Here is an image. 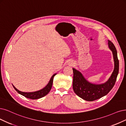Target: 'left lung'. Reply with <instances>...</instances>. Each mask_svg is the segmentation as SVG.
I'll use <instances>...</instances> for the list:
<instances>
[{"instance_id": "1", "label": "left lung", "mask_w": 126, "mask_h": 126, "mask_svg": "<svg viewBox=\"0 0 126 126\" xmlns=\"http://www.w3.org/2000/svg\"><path fill=\"white\" fill-rule=\"evenodd\" d=\"M108 44L113 54L115 68L111 77L105 83L92 84L87 81L79 72L73 68V90L78 96L86 101H93L101 98L108 94L115 85L119 72V61L114 45L110 40H109Z\"/></svg>"}]
</instances>
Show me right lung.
<instances>
[{"instance_id": "obj_1", "label": "right lung", "mask_w": 126, "mask_h": 126, "mask_svg": "<svg viewBox=\"0 0 126 126\" xmlns=\"http://www.w3.org/2000/svg\"><path fill=\"white\" fill-rule=\"evenodd\" d=\"M56 74H54V75L52 76V77H51L50 79V81L48 83V84L47 85L44 89L38 91L33 92H22L18 90L13 85V87L14 88H15V89L18 93V94H20L27 97V98L31 99L32 100L38 99L46 95L50 92L51 89V87H52V86L53 77Z\"/></svg>"}]
</instances>
